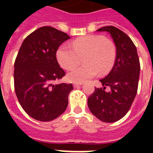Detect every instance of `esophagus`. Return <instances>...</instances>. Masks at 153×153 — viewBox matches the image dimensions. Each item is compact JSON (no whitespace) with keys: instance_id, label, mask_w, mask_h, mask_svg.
Segmentation results:
<instances>
[{"instance_id":"esophagus-1","label":"esophagus","mask_w":153,"mask_h":153,"mask_svg":"<svg viewBox=\"0 0 153 153\" xmlns=\"http://www.w3.org/2000/svg\"><path fill=\"white\" fill-rule=\"evenodd\" d=\"M82 83H74V87H79V86H80Z\"/></svg>"}]
</instances>
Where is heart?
<instances>
[{
  "mask_svg": "<svg viewBox=\"0 0 153 153\" xmlns=\"http://www.w3.org/2000/svg\"><path fill=\"white\" fill-rule=\"evenodd\" d=\"M72 47L62 44L56 51V59L62 68L69 70L83 60L84 64L74 67L67 74V79L75 83L88 81L99 74L109 73L116 60L115 47L104 36L90 35L75 39Z\"/></svg>",
  "mask_w": 153,
  "mask_h": 153,
  "instance_id": "1",
  "label": "heart"
}]
</instances>
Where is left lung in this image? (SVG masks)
<instances>
[{
    "label": "left lung",
    "mask_w": 153,
    "mask_h": 153,
    "mask_svg": "<svg viewBox=\"0 0 153 153\" xmlns=\"http://www.w3.org/2000/svg\"><path fill=\"white\" fill-rule=\"evenodd\" d=\"M97 31L110 34L116 46V60L109 74L100 80L104 87H95L87 104L97 118L110 123L122 118L133 104L137 93L140 61L133 42L121 30L105 26ZM106 85L111 87L108 92L104 91Z\"/></svg>",
    "instance_id": "1"
}]
</instances>
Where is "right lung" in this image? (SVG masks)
Wrapping results in <instances>:
<instances>
[{
  "label": "right lung",
  "instance_id": "right-lung-1",
  "mask_svg": "<svg viewBox=\"0 0 153 153\" xmlns=\"http://www.w3.org/2000/svg\"><path fill=\"white\" fill-rule=\"evenodd\" d=\"M68 39V35L55 27H39L25 38L16 55V94L23 109L37 121H52L67 109L72 84L53 82L66 74L56 51Z\"/></svg>",
  "mask_w": 153,
  "mask_h": 153
}]
</instances>
